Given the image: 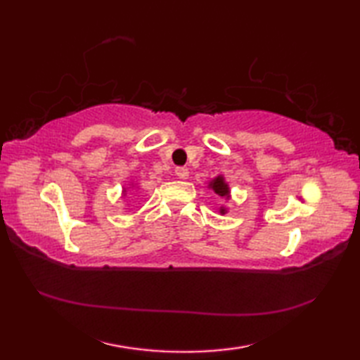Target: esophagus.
I'll list each match as a JSON object with an SVG mask.
<instances>
[{"label":"esophagus","mask_w":360,"mask_h":360,"mask_svg":"<svg viewBox=\"0 0 360 360\" xmlns=\"http://www.w3.org/2000/svg\"><path fill=\"white\" fill-rule=\"evenodd\" d=\"M174 173L181 179H187L188 178V168L187 167H176L174 168Z\"/></svg>","instance_id":"obj_1"}]
</instances>
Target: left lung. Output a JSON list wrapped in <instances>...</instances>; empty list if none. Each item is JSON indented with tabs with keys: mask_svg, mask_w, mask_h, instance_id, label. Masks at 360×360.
Segmentation results:
<instances>
[{
	"mask_svg": "<svg viewBox=\"0 0 360 360\" xmlns=\"http://www.w3.org/2000/svg\"><path fill=\"white\" fill-rule=\"evenodd\" d=\"M210 187H212L213 190H215L217 195L229 198V187H227L226 182L223 181V178H221V176H218L217 179H213V181L210 182ZM221 213H224L223 209H221Z\"/></svg>",
	"mask_w": 360,
	"mask_h": 360,
	"instance_id": "left-lung-1",
	"label": "left lung"
}]
</instances>
